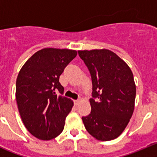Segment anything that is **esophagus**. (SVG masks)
<instances>
[{
    "mask_svg": "<svg viewBox=\"0 0 157 157\" xmlns=\"http://www.w3.org/2000/svg\"><path fill=\"white\" fill-rule=\"evenodd\" d=\"M78 102H79V100H75V101H74V105H78Z\"/></svg>",
    "mask_w": 157,
    "mask_h": 157,
    "instance_id": "obj_1",
    "label": "esophagus"
}]
</instances>
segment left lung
<instances>
[{
	"label": "left lung",
	"instance_id": "8db88e82",
	"mask_svg": "<svg viewBox=\"0 0 157 157\" xmlns=\"http://www.w3.org/2000/svg\"><path fill=\"white\" fill-rule=\"evenodd\" d=\"M90 73V114L82 118L86 129L100 141L122 134L134 109L136 86L128 65L108 49L78 51Z\"/></svg>",
	"mask_w": 157,
	"mask_h": 157
}]
</instances>
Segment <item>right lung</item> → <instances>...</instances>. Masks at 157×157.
<instances>
[{"label": "right lung", "instance_id": "1", "mask_svg": "<svg viewBox=\"0 0 157 157\" xmlns=\"http://www.w3.org/2000/svg\"><path fill=\"white\" fill-rule=\"evenodd\" d=\"M76 56L75 50L43 48L19 71L16 89L18 109L26 128L38 139L51 140L63 131L73 101L63 95L64 89L59 79Z\"/></svg>", "mask_w": 157, "mask_h": 157}]
</instances>
